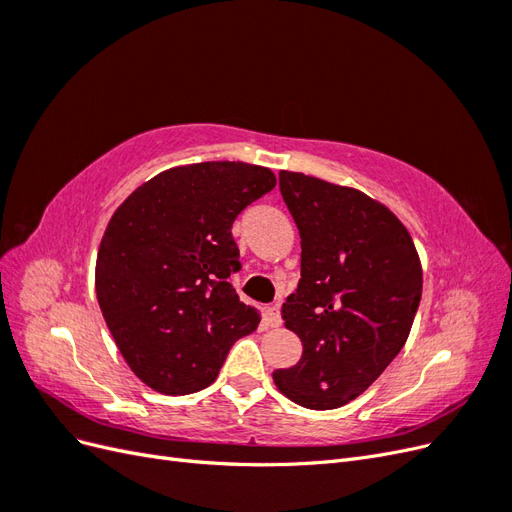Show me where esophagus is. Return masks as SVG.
Segmentation results:
<instances>
[{
  "instance_id": "1",
  "label": "esophagus",
  "mask_w": 512,
  "mask_h": 512,
  "mask_svg": "<svg viewBox=\"0 0 512 512\" xmlns=\"http://www.w3.org/2000/svg\"><path fill=\"white\" fill-rule=\"evenodd\" d=\"M267 324L273 329H277L282 324V314H280V307H277V305L267 309Z\"/></svg>"
}]
</instances>
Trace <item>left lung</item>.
Instances as JSON below:
<instances>
[{
	"label": "left lung",
	"instance_id": "left-lung-1",
	"mask_svg": "<svg viewBox=\"0 0 512 512\" xmlns=\"http://www.w3.org/2000/svg\"><path fill=\"white\" fill-rule=\"evenodd\" d=\"M301 237V280L282 318L297 333V365L273 371L294 404L333 410L365 393L404 348L423 292L408 228L367 194L280 170Z\"/></svg>",
	"mask_w": 512,
	"mask_h": 512
}]
</instances>
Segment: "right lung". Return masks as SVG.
I'll return each instance as SVG.
<instances>
[{
	"mask_svg": "<svg viewBox=\"0 0 512 512\" xmlns=\"http://www.w3.org/2000/svg\"><path fill=\"white\" fill-rule=\"evenodd\" d=\"M275 188L265 166L200 162L136 188L108 222L96 294L123 359L153 391L190 395L218 378L260 314L239 301L237 215Z\"/></svg>",
	"mask_w": 512,
	"mask_h": 512,
	"instance_id": "right-lung-1",
	"label": "right lung"
}]
</instances>
